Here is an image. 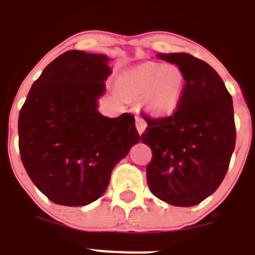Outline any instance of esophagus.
<instances>
[{"label":"esophagus","mask_w":255,"mask_h":255,"mask_svg":"<svg viewBox=\"0 0 255 255\" xmlns=\"http://www.w3.org/2000/svg\"><path fill=\"white\" fill-rule=\"evenodd\" d=\"M136 128L137 130H138L139 134H142V133L146 130V128H147V123H146V121L139 116L136 117Z\"/></svg>","instance_id":"esophagus-1"}]
</instances>
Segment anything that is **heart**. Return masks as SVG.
<instances>
[{"instance_id":"b5f03b06","label":"heart","mask_w":255,"mask_h":255,"mask_svg":"<svg viewBox=\"0 0 255 255\" xmlns=\"http://www.w3.org/2000/svg\"><path fill=\"white\" fill-rule=\"evenodd\" d=\"M118 90L129 99L141 100L148 114L175 113L187 90L184 71L174 63L142 62L126 68L117 80Z\"/></svg>"}]
</instances>
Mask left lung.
<instances>
[{"label": "left lung", "instance_id": "obj_1", "mask_svg": "<svg viewBox=\"0 0 255 255\" xmlns=\"http://www.w3.org/2000/svg\"><path fill=\"white\" fill-rule=\"evenodd\" d=\"M157 58L184 71L187 90L173 116H142L147 128L141 141L152 150L147 183L161 201L190 207L211 196L226 175L236 137L233 98L206 62L187 53Z\"/></svg>", "mask_w": 255, "mask_h": 255}]
</instances>
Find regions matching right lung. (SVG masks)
<instances>
[{"instance_id":"1","label":"right lung","mask_w":255,"mask_h":255,"mask_svg":"<svg viewBox=\"0 0 255 255\" xmlns=\"http://www.w3.org/2000/svg\"><path fill=\"white\" fill-rule=\"evenodd\" d=\"M105 54L68 50L43 70L19 114V148L31 182L57 205L79 207L107 190L139 142L134 117L98 111L112 75Z\"/></svg>"}]
</instances>
